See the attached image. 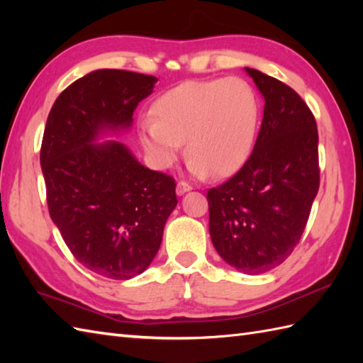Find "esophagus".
Returning a JSON list of instances; mask_svg holds the SVG:
<instances>
[{
	"instance_id": "obj_1",
	"label": "esophagus",
	"mask_w": 363,
	"mask_h": 363,
	"mask_svg": "<svg viewBox=\"0 0 363 363\" xmlns=\"http://www.w3.org/2000/svg\"><path fill=\"white\" fill-rule=\"evenodd\" d=\"M191 189H194V187H191L190 184L186 182V181H179V182H177V186H176L177 195H184V194H186V191H190Z\"/></svg>"
}]
</instances>
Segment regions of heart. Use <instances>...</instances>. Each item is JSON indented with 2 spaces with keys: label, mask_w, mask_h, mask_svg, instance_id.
<instances>
[{
  "label": "heart",
  "mask_w": 363,
  "mask_h": 363,
  "mask_svg": "<svg viewBox=\"0 0 363 363\" xmlns=\"http://www.w3.org/2000/svg\"><path fill=\"white\" fill-rule=\"evenodd\" d=\"M257 101L243 79L187 81L162 94L140 142L159 168H168L187 140L190 172L225 177L240 168L254 143Z\"/></svg>",
  "instance_id": "heart-1"
}]
</instances>
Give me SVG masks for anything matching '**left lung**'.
I'll return each instance as SVG.
<instances>
[{
	"instance_id": "obj_1",
	"label": "left lung",
	"mask_w": 363,
	"mask_h": 363,
	"mask_svg": "<svg viewBox=\"0 0 363 363\" xmlns=\"http://www.w3.org/2000/svg\"><path fill=\"white\" fill-rule=\"evenodd\" d=\"M265 98L248 160L207 190L209 233L221 259L246 274L281 265L295 250L320 187L317 121L287 84L246 68Z\"/></svg>"
}]
</instances>
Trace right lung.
I'll use <instances>...</instances> for the list:
<instances>
[{"label": "right lung", "mask_w": 363, "mask_h": 363, "mask_svg": "<svg viewBox=\"0 0 363 363\" xmlns=\"http://www.w3.org/2000/svg\"><path fill=\"white\" fill-rule=\"evenodd\" d=\"M156 82L126 70L91 72L57 96L46 120L40 165L51 220L76 260L109 279L148 268L177 204L172 176L138 164L120 142L94 143L106 129H129Z\"/></svg>", "instance_id": "1"}]
</instances>
